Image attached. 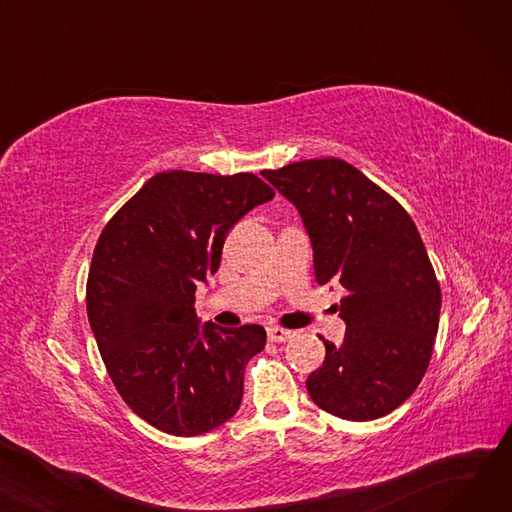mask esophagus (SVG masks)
Instances as JSON below:
<instances>
[{"label": "esophagus", "mask_w": 512, "mask_h": 512, "mask_svg": "<svg viewBox=\"0 0 512 512\" xmlns=\"http://www.w3.org/2000/svg\"><path fill=\"white\" fill-rule=\"evenodd\" d=\"M292 336H294V332L284 330V328H278V326L267 328V340H270V342H286V340H290Z\"/></svg>", "instance_id": "esophagus-1"}]
</instances>
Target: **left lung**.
Wrapping results in <instances>:
<instances>
[{
	"mask_svg": "<svg viewBox=\"0 0 512 512\" xmlns=\"http://www.w3.org/2000/svg\"><path fill=\"white\" fill-rule=\"evenodd\" d=\"M299 209L319 284L346 297L342 344L307 378L319 409L371 421L405 402L427 371L442 292L411 215L344 159H305L261 172Z\"/></svg>",
	"mask_w": 512,
	"mask_h": 512,
	"instance_id": "1",
	"label": "left lung"
}]
</instances>
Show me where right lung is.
I'll list each match as a JSON object with an SVG mask.
<instances>
[{"label":"right lung","mask_w":512,"mask_h":512,"mask_svg":"<svg viewBox=\"0 0 512 512\" xmlns=\"http://www.w3.org/2000/svg\"><path fill=\"white\" fill-rule=\"evenodd\" d=\"M274 195L249 172H161L97 240L89 324L118 394L159 432L199 436L240 407L245 367L263 351L265 330L201 326L195 290L218 272L230 228Z\"/></svg>","instance_id":"add662e5"}]
</instances>
